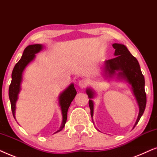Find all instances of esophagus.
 <instances>
[{
  "label": "esophagus",
  "mask_w": 157,
  "mask_h": 157,
  "mask_svg": "<svg viewBox=\"0 0 157 157\" xmlns=\"http://www.w3.org/2000/svg\"><path fill=\"white\" fill-rule=\"evenodd\" d=\"M87 81L85 80H80L78 82L79 87H80V88H82V89L85 88V87L87 86Z\"/></svg>",
  "instance_id": "obj_1"
}]
</instances>
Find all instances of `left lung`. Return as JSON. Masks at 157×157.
Here are the masks:
<instances>
[{
  "instance_id": "obj_1",
  "label": "left lung",
  "mask_w": 157,
  "mask_h": 157,
  "mask_svg": "<svg viewBox=\"0 0 157 157\" xmlns=\"http://www.w3.org/2000/svg\"><path fill=\"white\" fill-rule=\"evenodd\" d=\"M113 47L115 49V58L104 62L103 76L105 80L115 79L118 81H124L129 85L139 108L138 118L133 126L134 128L143 115L147 104V95L144 89L145 80L139 62L130 53L126 46L122 44L115 43L113 44ZM85 92L90 98L89 106L93 118L94 103L92 99L95 98V92L91 87H87Z\"/></svg>"
}]
</instances>
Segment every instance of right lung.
<instances>
[{"label":"right lung","instance_id":"right-lung-1","mask_svg":"<svg viewBox=\"0 0 157 157\" xmlns=\"http://www.w3.org/2000/svg\"><path fill=\"white\" fill-rule=\"evenodd\" d=\"M44 46L40 44H31L27 47L23 52L22 57L14 67L11 75V83L9 86L8 95L11 105V110L14 118H16V102L18 99L21 90V83L23 81V72L27 65L33 61L36 57V54L43 49ZM77 94V91L75 88L74 84L72 83L67 88L59 94L58 97V103L61 109L62 121L59 129L55 133L59 132L64 128L67 118V111L71 103L74 99Z\"/></svg>","mask_w":157,"mask_h":157}]
</instances>
